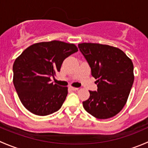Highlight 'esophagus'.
I'll return each instance as SVG.
<instances>
[{
	"label": "esophagus",
	"instance_id": "obj_1",
	"mask_svg": "<svg viewBox=\"0 0 148 148\" xmlns=\"http://www.w3.org/2000/svg\"><path fill=\"white\" fill-rule=\"evenodd\" d=\"M69 89H71V90L72 91H77L79 89V88H77V87H73V86H70Z\"/></svg>",
	"mask_w": 148,
	"mask_h": 148
}]
</instances>
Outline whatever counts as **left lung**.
<instances>
[{
	"instance_id": "1",
	"label": "left lung",
	"mask_w": 148,
	"mask_h": 148,
	"mask_svg": "<svg viewBox=\"0 0 148 148\" xmlns=\"http://www.w3.org/2000/svg\"><path fill=\"white\" fill-rule=\"evenodd\" d=\"M80 52L97 79V91L83 102L84 110L98 119H108L118 114L127 100L134 82L133 64L120 49L92 43L78 45Z\"/></svg>"
}]
</instances>
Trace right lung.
Here are the masks:
<instances>
[{
  "label": "right lung",
  "instance_id": "right-lung-1",
  "mask_svg": "<svg viewBox=\"0 0 148 148\" xmlns=\"http://www.w3.org/2000/svg\"><path fill=\"white\" fill-rule=\"evenodd\" d=\"M78 51L77 46L59 41L41 42L25 49L13 66V84L23 105L31 113L46 116L62 107L67 87L51 83L64 60Z\"/></svg>",
  "mask_w": 148,
  "mask_h": 148
}]
</instances>
